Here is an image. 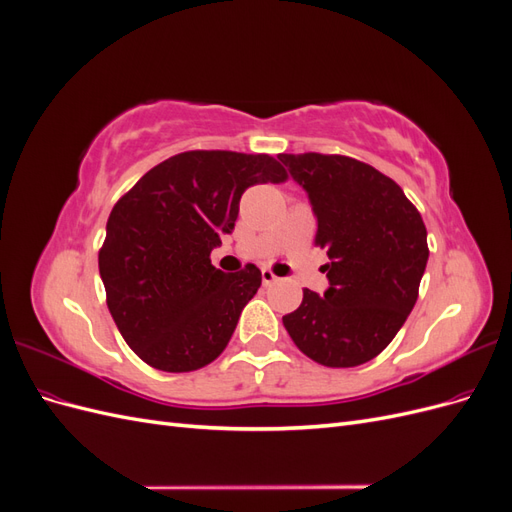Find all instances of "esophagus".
<instances>
[{
    "label": "esophagus",
    "mask_w": 512,
    "mask_h": 512,
    "mask_svg": "<svg viewBox=\"0 0 512 512\" xmlns=\"http://www.w3.org/2000/svg\"><path fill=\"white\" fill-rule=\"evenodd\" d=\"M277 282V275L271 271V269H262V284L265 286H271Z\"/></svg>",
    "instance_id": "34e87169"
}]
</instances>
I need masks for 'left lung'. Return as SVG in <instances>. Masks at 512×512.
<instances>
[{
  "label": "left lung",
  "mask_w": 512,
  "mask_h": 512,
  "mask_svg": "<svg viewBox=\"0 0 512 512\" xmlns=\"http://www.w3.org/2000/svg\"><path fill=\"white\" fill-rule=\"evenodd\" d=\"M307 192L329 288L303 290L284 327L297 348L327 367L378 356L406 322L427 267V228L399 185L365 162L322 153H280Z\"/></svg>",
  "instance_id": "left-lung-1"
}]
</instances>
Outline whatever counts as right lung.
Returning <instances> with one entry per match:
<instances>
[{
	"instance_id": "add662e5",
	"label": "right lung",
	"mask_w": 512,
	"mask_h": 512,
	"mask_svg": "<svg viewBox=\"0 0 512 512\" xmlns=\"http://www.w3.org/2000/svg\"><path fill=\"white\" fill-rule=\"evenodd\" d=\"M286 177L265 153L185 151L119 198L98 254L100 277L119 333L147 365L181 374L222 354L262 275L254 265L215 269L211 250L235 230L250 185Z\"/></svg>"
}]
</instances>
